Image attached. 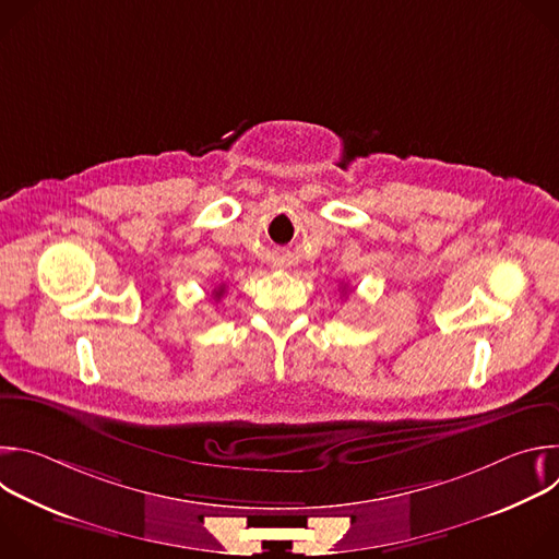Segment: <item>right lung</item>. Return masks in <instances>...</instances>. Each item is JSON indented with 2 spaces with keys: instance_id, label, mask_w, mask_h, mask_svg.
<instances>
[{
  "instance_id": "obj_1",
  "label": "right lung",
  "mask_w": 559,
  "mask_h": 559,
  "mask_svg": "<svg viewBox=\"0 0 559 559\" xmlns=\"http://www.w3.org/2000/svg\"><path fill=\"white\" fill-rule=\"evenodd\" d=\"M223 292H225V287H223V285H221V287H216V289H214V298H221V296H223Z\"/></svg>"
}]
</instances>
